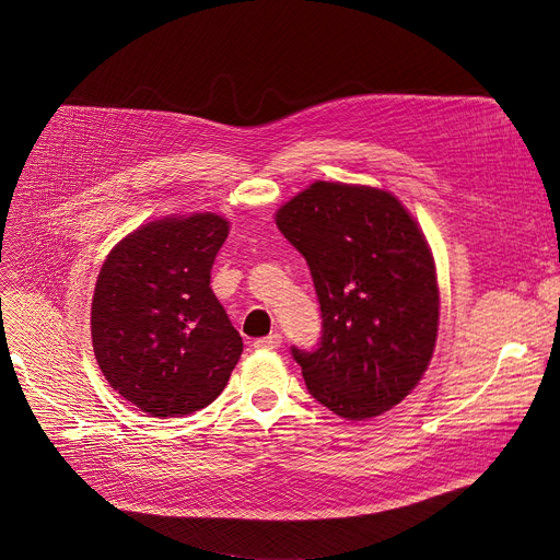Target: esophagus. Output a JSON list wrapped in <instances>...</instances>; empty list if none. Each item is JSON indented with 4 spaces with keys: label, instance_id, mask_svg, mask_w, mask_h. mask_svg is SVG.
<instances>
[{
    "label": "esophagus",
    "instance_id": "esophagus-1",
    "mask_svg": "<svg viewBox=\"0 0 560 560\" xmlns=\"http://www.w3.org/2000/svg\"><path fill=\"white\" fill-rule=\"evenodd\" d=\"M279 347H281V332H270V335H266V338L254 340V349L272 351V349H279Z\"/></svg>",
    "mask_w": 560,
    "mask_h": 560
}]
</instances>
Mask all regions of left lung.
I'll list each match as a JSON object with an SVG mask.
<instances>
[{
	"label": "left lung",
	"instance_id": "left-lung-1",
	"mask_svg": "<svg viewBox=\"0 0 560 560\" xmlns=\"http://www.w3.org/2000/svg\"><path fill=\"white\" fill-rule=\"evenodd\" d=\"M322 311L313 351L290 347L315 400L349 421L381 417L417 387L439 326L434 260L387 191L315 182L277 211Z\"/></svg>",
	"mask_w": 560,
	"mask_h": 560
}]
</instances>
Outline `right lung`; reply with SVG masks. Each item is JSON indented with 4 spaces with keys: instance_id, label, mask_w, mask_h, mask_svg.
<instances>
[{
    "instance_id": "right-lung-1",
    "label": "right lung",
    "mask_w": 560,
    "mask_h": 560,
    "mask_svg": "<svg viewBox=\"0 0 560 560\" xmlns=\"http://www.w3.org/2000/svg\"><path fill=\"white\" fill-rule=\"evenodd\" d=\"M230 222L164 218L105 258L92 300V342L109 387L141 412L184 417L213 402L243 338L209 285Z\"/></svg>"
}]
</instances>
